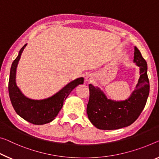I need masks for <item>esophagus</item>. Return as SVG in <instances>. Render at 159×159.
<instances>
[{
  "label": "esophagus",
  "instance_id": "esophagus-1",
  "mask_svg": "<svg viewBox=\"0 0 159 159\" xmlns=\"http://www.w3.org/2000/svg\"><path fill=\"white\" fill-rule=\"evenodd\" d=\"M93 80H94V77H93V75H92V74H89V75H87L86 81L87 82H91L93 81Z\"/></svg>",
  "mask_w": 159,
  "mask_h": 159
}]
</instances>
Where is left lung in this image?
<instances>
[{"label": "left lung", "instance_id": "left-lung-1", "mask_svg": "<svg viewBox=\"0 0 159 159\" xmlns=\"http://www.w3.org/2000/svg\"><path fill=\"white\" fill-rule=\"evenodd\" d=\"M134 62L140 68V77L136 89L124 101L109 99L98 87L89 84V99L87 114L89 121L97 129L114 130L133 124L140 115L149 94L147 63L138 48H134Z\"/></svg>", "mask_w": 159, "mask_h": 159}]
</instances>
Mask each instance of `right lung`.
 <instances>
[{
    "mask_svg": "<svg viewBox=\"0 0 159 159\" xmlns=\"http://www.w3.org/2000/svg\"><path fill=\"white\" fill-rule=\"evenodd\" d=\"M26 45L20 49L18 57L12 63L8 82L9 97L15 111L19 116L31 124L43 125L55 119L68 95L77 85L83 84L84 78H78L70 82L59 92L50 98L43 100L27 98L21 93L16 83L17 65Z\"/></svg>",
    "mask_w": 159,
    "mask_h": 159,
    "instance_id": "obj_1",
    "label": "right lung"
}]
</instances>
